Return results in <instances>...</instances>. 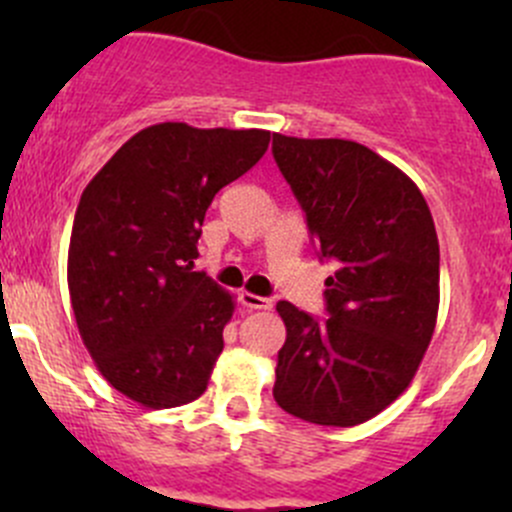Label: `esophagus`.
I'll list each match as a JSON object with an SVG mask.
<instances>
[{"label": "esophagus", "instance_id": "obj_1", "mask_svg": "<svg viewBox=\"0 0 512 512\" xmlns=\"http://www.w3.org/2000/svg\"><path fill=\"white\" fill-rule=\"evenodd\" d=\"M240 304L247 309H272V299L260 297V294H252V292H242Z\"/></svg>", "mask_w": 512, "mask_h": 512}]
</instances>
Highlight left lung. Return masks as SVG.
I'll use <instances>...</instances> for the list:
<instances>
[{
  "label": "left lung",
  "instance_id": "obj_1",
  "mask_svg": "<svg viewBox=\"0 0 512 512\" xmlns=\"http://www.w3.org/2000/svg\"><path fill=\"white\" fill-rule=\"evenodd\" d=\"M272 153L337 272L329 319L277 302L287 339L275 401L319 426H356L416 376L438 317V237L421 190L379 153L344 138L275 133Z\"/></svg>",
  "mask_w": 512,
  "mask_h": 512
}]
</instances>
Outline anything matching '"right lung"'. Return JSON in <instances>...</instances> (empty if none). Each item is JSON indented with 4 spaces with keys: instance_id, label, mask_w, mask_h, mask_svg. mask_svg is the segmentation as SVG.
I'll return each mask as SVG.
<instances>
[{
    "instance_id": "1",
    "label": "right lung",
    "mask_w": 512,
    "mask_h": 512,
    "mask_svg": "<svg viewBox=\"0 0 512 512\" xmlns=\"http://www.w3.org/2000/svg\"><path fill=\"white\" fill-rule=\"evenodd\" d=\"M270 131L156 123L81 193L69 242L76 327L103 379L146 409L208 389L235 299L195 272L215 193L265 156Z\"/></svg>"
}]
</instances>
